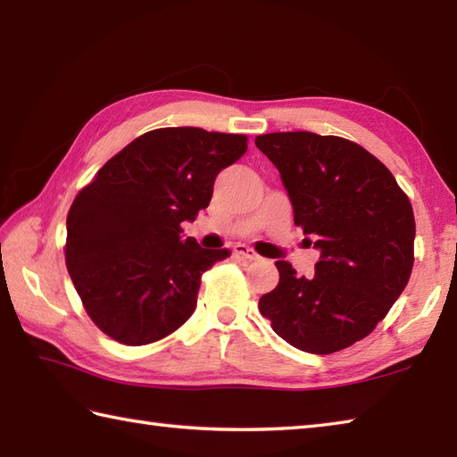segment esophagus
Masks as SVG:
<instances>
[{"instance_id":"34e87169","label":"esophagus","mask_w":457,"mask_h":457,"mask_svg":"<svg viewBox=\"0 0 457 457\" xmlns=\"http://www.w3.org/2000/svg\"><path fill=\"white\" fill-rule=\"evenodd\" d=\"M234 253H236L237 257H241V259H245V261H259V259H261L253 249L244 245V244H237V245L234 247Z\"/></svg>"}]
</instances>
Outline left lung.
Wrapping results in <instances>:
<instances>
[{
  "mask_svg": "<svg viewBox=\"0 0 457 457\" xmlns=\"http://www.w3.org/2000/svg\"><path fill=\"white\" fill-rule=\"evenodd\" d=\"M255 145L277 167L295 223L320 251L308 278L277 261L278 285L261 296V314L296 349L339 352L371 334L409 283L411 200L381 161L336 135L267 133Z\"/></svg>",
  "mask_w": 457,
  "mask_h": 457,
  "instance_id": "8db88e82",
  "label": "left lung"
}]
</instances>
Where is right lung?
<instances>
[{
  "label": "right lung",
  "mask_w": 457,
  "mask_h": 457,
  "mask_svg": "<svg viewBox=\"0 0 457 457\" xmlns=\"http://www.w3.org/2000/svg\"><path fill=\"white\" fill-rule=\"evenodd\" d=\"M245 151V135L154 129L79 192L66 218V267L104 334L145 345L192 316L202 273L231 251L202 249L180 223L208 208L220 170Z\"/></svg>",
  "instance_id": "obj_1"
}]
</instances>
